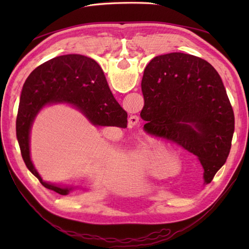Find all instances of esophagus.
I'll return each instance as SVG.
<instances>
[{"label": "esophagus", "mask_w": 249, "mask_h": 249, "mask_svg": "<svg viewBox=\"0 0 249 249\" xmlns=\"http://www.w3.org/2000/svg\"><path fill=\"white\" fill-rule=\"evenodd\" d=\"M127 124L130 126H135L139 124V117L137 115H131L127 119Z\"/></svg>", "instance_id": "34e87169"}]
</instances>
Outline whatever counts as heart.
<instances>
[{"label": "heart", "mask_w": 249, "mask_h": 249, "mask_svg": "<svg viewBox=\"0 0 249 249\" xmlns=\"http://www.w3.org/2000/svg\"><path fill=\"white\" fill-rule=\"evenodd\" d=\"M158 150L150 145L138 147L130 155V162L153 173H158Z\"/></svg>", "instance_id": "1"}]
</instances>
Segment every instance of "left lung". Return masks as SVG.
<instances>
[{
    "label": "left lung",
    "instance_id": "obj_1",
    "mask_svg": "<svg viewBox=\"0 0 249 249\" xmlns=\"http://www.w3.org/2000/svg\"><path fill=\"white\" fill-rule=\"evenodd\" d=\"M144 130L195 155L209 184L227 161L235 116L219 74L199 57L170 53L155 57L143 73Z\"/></svg>",
    "mask_w": 249,
    "mask_h": 249
}]
</instances>
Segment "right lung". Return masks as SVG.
<instances>
[{"mask_svg":"<svg viewBox=\"0 0 249 249\" xmlns=\"http://www.w3.org/2000/svg\"><path fill=\"white\" fill-rule=\"evenodd\" d=\"M56 104L71 105L94 125L126 127L127 114L113 96L101 66L91 58L77 54L59 56L30 73L21 90L17 117L21 157L42 186L67 195L73 188L44 182L30 157V132L34 120L44 107Z\"/></svg>","mask_w":249,"mask_h":249,"instance_id":"add662e5","label":"right lung"}]
</instances>
